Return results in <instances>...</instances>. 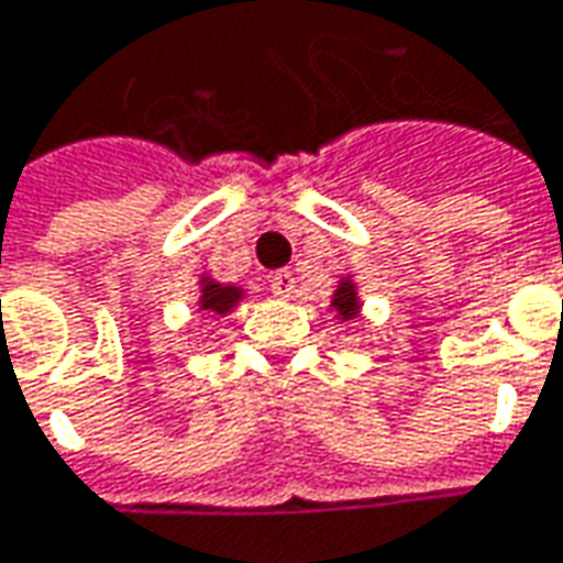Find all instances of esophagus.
<instances>
[{
	"instance_id": "esophagus-1",
	"label": "esophagus",
	"mask_w": 563,
	"mask_h": 563,
	"mask_svg": "<svg viewBox=\"0 0 563 563\" xmlns=\"http://www.w3.org/2000/svg\"><path fill=\"white\" fill-rule=\"evenodd\" d=\"M269 288H273L275 297H290V290H294V275H290V269H278L269 278Z\"/></svg>"
}]
</instances>
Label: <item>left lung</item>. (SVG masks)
I'll use <instances>...</instances> for the list:
<instances>
[{"label":"left lung","instance_id":"8db88e82","mask_svg":"<svg viewBox=\"0 0 563 563\" xmlns=\"http://www.w3.org/2000/svg\"><path fill=\"white\" fill-rule=\"evenodd\" d=\"M331 307L338 309L343 319H353V316H356L360 303H356V290H353V285H350V282H343L341 288H338L334 300H331Z\"/></svg>","mask_w":563,"mask_h":563}]
</instances>
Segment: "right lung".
<instances>
[{"instance_id": "obj_1", "label": "right lung", "mask_w": 563, "mask_h": 563, "mask_svg": "<svg viewBox=\"0 0 563 563\" xmlns=\"http://www.w3.org/2000/svg\"><path fill=\"white\" fill-rule=\"evenodd\" d=\"M238 297H241V290L238 288H222L217 282H203V297H201V309L207 312H229V309L235 307Z\"/></svg>"}]
</instances>
